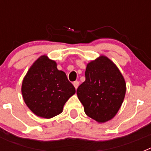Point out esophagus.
<instances>
[{
	"label": "esophagus",
	"mask_w": 151,
	"mask_h": 151,
	"mask_svg": "<svg viewBox=\"0 0 151 151\" xmlns=\"http://www.w3.org/2000/svg\"><path fill=\"white\" fill-rule=\"evenodd\" d=\"M78 85H79V82L78 81H75L73 82V85H74V87L76 89H77V88L78 87Z\"/></svg>",
	"instance_id": "34e87169"
}]
</instances>
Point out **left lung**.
I'll use <instances>...</instances> for the list:
<instances>
[{"label": "left lung", "mask_w": 151, "mask_h": 151, "mask_svg": "<svg viewBox=\"0 0 151 151\" xmlns=\"http://www.w3.org/2000/svg\"><path fill=\"white\" fill-rule=\"evenodd\" d=\"M125 82L115 64L101 56L87 65L85 81L77 88L88 116L105 122L115 116L125 94Z\"/></svg>", "instance_id": "8db88e82"}]
</instances>
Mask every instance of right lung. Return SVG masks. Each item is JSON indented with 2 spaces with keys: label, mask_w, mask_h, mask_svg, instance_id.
Returning <instances> with one entry per match:
<instances>
[{
  "label": "right lung",
  "mask_w": 151,
  "mask_h": 151,
  "mask_svg": "<svg viewBox=\"0 0 151 151\" xmlns=\"http://www.w3.org/2000/svg\"><path fill=\"white\" fill-rule=\"evenodd\" d=\"M76 93L66 73L55 61L41 56L22 81V94L28 107L38 116L50 119L62 113L65 103Z\"/></svg>",
  "instance_id": "add662e5"
}]
</instances>
